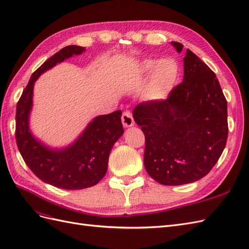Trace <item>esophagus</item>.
<instances>
[{"instance_id": "1", "label": "esophagus", "mask_w": 249, "mask_h": 249, "mask_svg": "<svg viewBox=\"0 0 249 249\" xmlns=\"http://www.w3.org/2000/svg\"><path fill=\"white\" fill-rule=\"evenodd\" d=\"M122 123L124 127H131L135 124V121H133L132 118V113L128 110H126L122 114Z\"/></svg>"}]
</instances>
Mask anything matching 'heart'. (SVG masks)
I'll use <instances>...</instances> for the list:
<instances>
[{
    "label": "heart",
    "mask_w": 249,
    "mask_h": 249,
    "mask_svg": "<svg viewBox=\"0 0 249 249\" xmlns=\"http://www.w3.org/2000/svg\"><path fill=\"white\" fill-rule=\"evenodd\" d=\"M152 72L149 80V94L154 99H162L169 93L179 76V65L174 59L145 60L139 67L140 74L147 75Z\"/></svg>",
    "instance_id": "heart-1"
}]
</instances>
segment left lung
<instances>
[{
    "label": "left lung",
    "instance_id": "1",
    "mask_svg": "<svg viewBox=\"0 0 249 249\" xmlns=\"http://www.w3.org/2000/svg\"><path fill=\"white\" fill-rule=\"evenodd\" d=\"M171 44L182 52L181 43ZM132 114L145 136L146 171L163 185L202 179L225 148L227 101L215 73L189 49L183 82L166 100L142 102Z\"/></svg>",
    "mask_w": 249,
    "mask_h": 249
}]
</instances>
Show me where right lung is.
Segmentation results:
<instances>
[{"instance_id":"right-lung-1","label":"right lung","mask_w":249,"mask_h":249,"mask_svg":"<svg viewBox=\"0 0 249 249\" xmlns=\"http://www.w3.org/2000/svg\"><path fill=\"white\" fill-rule=\"evenodd\" d=\"M83 52L85 47L66 46L44 62L31 75L17 104L16 139L23 160L40 180L68 190L87 188L100 182L107 171L112 146L124 132L122 111L117 110L94 118L76 141L64 149L49 148L31 135L28 121L35 82L46 70Z\"/></svg>"}]
</instances>
